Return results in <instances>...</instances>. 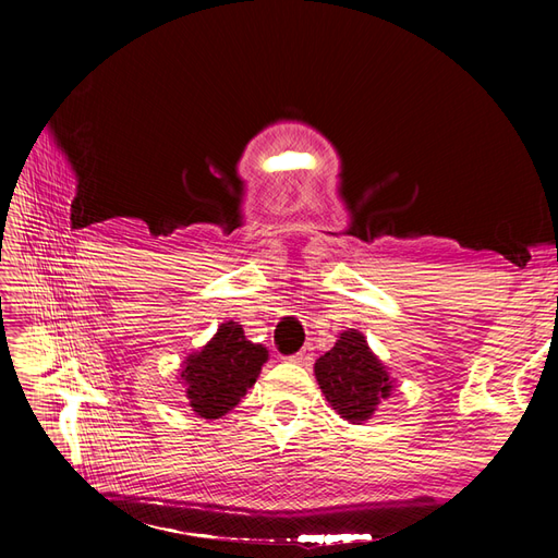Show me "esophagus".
Here are the masks:
<instances>
[{
    "mask_svg": "<svg viewBox=\"0 0 558 558\" xmlns=\"http://www.w3.org/2000/svg\"><path fill=\"white\" fill-rule=\"evenodd\" d=\"M291 361L298 363V365H312V361H314V347H312V344L302 347V349L295 353V356H291Z\"/></svg>",
    "mask_w": 558,
    "mask_h": 558,
    "instance_id": "obj_1",
    "label": "esophagus"
}]
</instances>
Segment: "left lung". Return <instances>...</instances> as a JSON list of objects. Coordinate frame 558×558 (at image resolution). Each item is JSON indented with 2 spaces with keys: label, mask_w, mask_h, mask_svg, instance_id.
<instances>
[{
  "label": "left lung",
  "mask_w": 558,
  "mask_h": 558,
  "mask_svg": "<svg viewBox=\"0 0 558 558\" xmlns=\"http://www.w3.org/2000/svg\"><path fill=\"white\" fill-rule=\"evenodd\" d=\"M314 373L330 408L351 424L373 416L379 400L391 393L384 363L356 330L342 332L335 347L316 361Z\"/></svg>",
  "instance_id": "1"
}]
</instances>
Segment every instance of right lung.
Segmentation results:
<instances>
[{"label":"right lung","instance_id":"1","mask_svg":"<svg viewBox=\"0 0 558 558\" xmlns=\"http://www.w3.org/2000/svg\"><path fill=\"white\" fill-rule=\"evenodd\" d=\"M265 361L267 349L248 342L242 326L226 320L207 347L189 356L181 373L193 412L205 418L228 414L256 384Z\"/></svg>","mask_w":558,"mask_h":558}]
</instances>
